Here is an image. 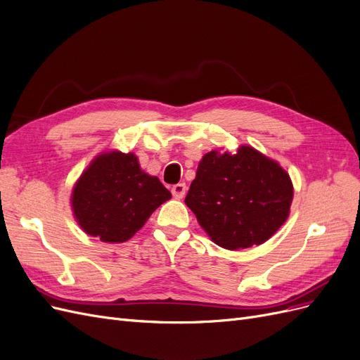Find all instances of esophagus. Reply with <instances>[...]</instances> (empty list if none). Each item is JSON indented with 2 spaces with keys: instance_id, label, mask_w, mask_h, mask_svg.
<instances>
[{
  "instance_id": "esophagus-1",
  "label": "esophagus",
  "mask_w": 360,
  "mask_h": 360,
  "mask_svg": "<svg viewBox=\"0 0 360 360\" xmlns=\"http://www.w3.org/2000/svg\"><path fill=\"white\" fill-rule=\"evenodd\" d=\"M186 191H188V186L184 183H179V184H176V186H174L172 189H171V193H172V197L174 198H177V200H181L184 195H186Z\"/></svg>"
}]
</instances>
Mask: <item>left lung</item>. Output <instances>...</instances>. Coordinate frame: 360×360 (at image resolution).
I'll list each match as a JSON object with an SVG mask.
<instances>
[{
  "label": "left lung",
  "mask_w": 360,
  "mask_h": 360,
  "mask_svg": "<svg viewBox=\"0 0 360 360\" xmlns=\"http://www.w3.org/2000/svg\"><path fill=\"white\" fill-rule=\"evenodd\" d=\"M288 172L250 146L212 150L198 163L184 202L217 246L230 250L267 242L292 202Z\"/></svg>",
  "instance_id": "obj_1"
}]
</instances>
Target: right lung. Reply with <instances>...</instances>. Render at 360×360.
I'll use <instances>...</instances> for the list:
<instances>
[{
    "label": "right lung",
    "mask_w": 360,
    "mask_h": 360,
    "mask_svg": "<svg viewBox=\"0 0 360 360\" xmlns=\"http://www.w3.org/2000/svg\"><path fill=\"white\" fill-rule=\"evenodd\" d=\"M171 192L141 169L132 151H103L76 180L70 205L76 222L105 243H123L144 226Z\"/></svg>",
    "instance_id": "obj_1"
}]
</instances>
